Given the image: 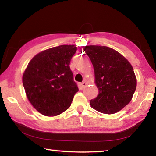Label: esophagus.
Returning <instances> with one entry per match:
<instances>
[{
    "instance_id": "34e87169",
    "label": "esophagus",
    "mask_w": 156,
    "mask_h": 156,
    "mask_svg": "<svg viewBox=\"0 0 156 156\" xmlns=\"http://www.w3.org/2000/svg\"><path fill=\"white\" fill-rule=\"evenodd\" d=\"M87 86V83L86 82H82V84H80V87H81V88H82V89H84V87H86Z\"/></svg>"
}]
</instances>
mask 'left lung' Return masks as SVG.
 Returning a JSON list of instances; mask_svg holds the SVG:
<instances>
[{
  "label": "left lung",
  "mask_w": 156,
  "mask_h": 156,
  "mask_svg": "<svg viewBox=\"0 0 156 156\" xmlns=\"http://www.w3.org/2000/svg\"><path fill=\"white\" fill-rule=\"evenodd\" d=\"M92 63L99 94L90 101L91 108L106 114L119 112L130 101L136 89V77L129 61L106 46L83 48Z\"/></svg>",
  "instance_id": "obj_1"
}]
</instances>
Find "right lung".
Returning a JSON list of instances; mask_svg holds the SVG:
<instances>
[{"instance_id":"right-lung-1","label":"right lung","mask_w":156,"mask_h":156,"mask_svg":"<svg viewBox=\"0 0 156 156\" xmlns=\"http://www.w3.org/2000/svg\"><path fill=\"white\" fill-rule=\"evenodd\" d=\"M76 47L64 44L42 51L30 61L23 75L27 99L47 116H55L69 108L79 91L69 67Z\"/></svg>"}]
</instances>
